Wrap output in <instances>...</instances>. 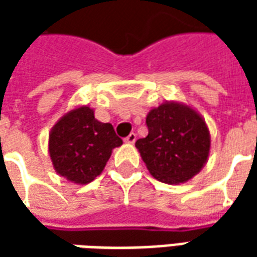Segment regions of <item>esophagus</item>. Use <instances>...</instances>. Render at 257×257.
Wrapping results in <instances>:
<instances>
[{
    "label": "esophagus",
    "mask_w": 257,
    "mask_h": 257,
    "mask_svg": "<svg viewBox=\"0 0 257 257\" xmlns=\"http://www.w3.org/2000/svg\"><path fill=\"white\" fill-rule=\"evenodd\" d=\"M123 142H125V143H128V145H134L135 142H136V134H134V132H132V134H129L128 136L123 139Z\"/></svg>",
    "instance_id": "obj_1"
}]
</instances>
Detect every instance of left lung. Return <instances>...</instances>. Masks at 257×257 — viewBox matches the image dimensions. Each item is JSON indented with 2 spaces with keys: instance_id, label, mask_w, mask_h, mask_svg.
Here are the masks:
<instances>
[{
  "instance_id": "8db88e82",
  "label": "left lung",
  "mask_w": 257,
  "mask_h": 257,
  "mask_svg": "<svg viewBox=\"0 0 257 257\" xmlns=\"http://www.w3.org/2000/svg\"><path fill=\"white\" fill-rule=\"evenodd\" d=\"M149 135L136 142L149 172L162 183L189 182L208 161L210 135L202 115L182 101H165L151 108Z\"/></svg>"
}]
</instances>
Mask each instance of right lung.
<instances>
[{"label": "right lung", "mask_w": 257, "mask_h": 257, "mask_svg": "<svg viewBox=\"0 0 257 257\" xmlns=\"http://www.w3.org/2000/svg\"><path fill=\"white\" fill-rule=\"evenodd\" d=\"M121 145L111 123L97 121L93 108L79 106L53 125L48 151L58 175L75 184H88L103 172L112 150Z\"/></svg>", "instance_id": "add662e5"}]
</instances>
